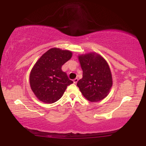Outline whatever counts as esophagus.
I'll list each match as a JSON object with an SVG mask.
<instances>
[{
  "instance_id": "obj_1",
  "label": "esophagus",
  "mask_w": 146,
  "mask_h": 146,
  "mask_svg": "<svg viewBox=\"0 0 146 146\" xmlns=\"http://www.w3.org/2000/svg\"><path fill=\"white\" fill-rule=\"evenodd\" d=\"M78 78H75L74 80H73V82H74V84H76L78 82Z\"/></svg>"
}]
</instances>
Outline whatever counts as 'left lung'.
<instances>
[{
  "label": "left lung",
  "mask_w": 146,
  "mask_h": 146,
  "mask_svg": "<svg viewBox=\"0 0 146 146\" xmlns=\"http://www.w3.org/2000/svg\"><path fill=\"white\" fill-rule=\"evenodd\" d=\"M82 78L77 83L80 91L90 102L103 100L109 93L113 80L109 66L98 54L88 53L79 56Z\"/></svg>",
  "instance_id": "obj_1"
}]
</instances>
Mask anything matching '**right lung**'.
<instances>
[{
    "label": "right lung",
    "instance_id": "obj_1",
    "mask_svg": "<svg viewBox=\"0 0 146 146\" xmlns=\"http://www.w3.org/2000/svg\"><path fill=\"white\" fill-rule=\"evenodd\" d=\"M72 53L67 50L53 48L37 61L30 73L31 90L40 100L54 103L62 98L66 87L73 83L62 66L71 59Z\"/></svg>",
    "mask_w": 146,
    "mask_h": 146
}]
</instances>
